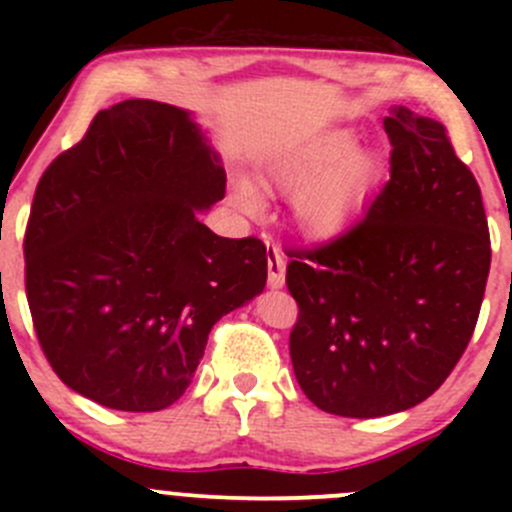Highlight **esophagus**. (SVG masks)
I'll return each mask as SVG.
<instances>
[{
  "label": "esophagus",
  "mask_w": 512,
  "mask_h": 512,
  "mask_svg": "<svg viewBox=\"0 0 512 512\" xmlns=\"http://www.w3.org/2000/svg\"><path fill=\"white\" fill-rule=\"evenodd\" d=\"M267 282L275 289L285 285V260H282L277 245H272L270 252H267Z\"/></svg>",
  "instance_id": "1"
}]
</instances>
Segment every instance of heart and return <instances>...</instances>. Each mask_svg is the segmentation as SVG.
Wrapping results in <instances>:
<instances>
[{
    "label": "heart",
    "mask_w": 512,
    "mask_h": 512,
    "mask_svg": "<svg viewBox=\"0 0 512 512\" xmlns=\"http://www.w3.org/2000/svg\"><path fill=\"white\" fill-rule=\"evenodd\" d=\"M354 151V133L329 131L294 143L267 163V180L282 193H294V220L312 240L342 235L379 175V160L369 153L352 156ZM235 205L257 215L265 200L250 180H237Z\"/></svg>",
    "instance_id": "heart-1"
}]
</instances>
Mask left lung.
<instances>
[{
	"instance_id": "8db88e82",
	"label": "left lung",
	"mask_w": 512,
	"mask_h": 512,
	"mask_svg": "<svg viewBox=\"0 0 512 512\" xmlns=\"http://www.w3.org/2000/svg\"><path fill=\"white\" fill-rule=\"evenodd\" d=\"M384 128L391 178L364 218L287 252L294 376L314 406L347 418L406 411L448 379L490 270L480 188L446 126L396 106Z\"/></svg>"
}]
</instances>
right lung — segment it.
I'll return each mask as SVG.
<instances>
[{
    "instance_id": "right-lung-1",
    "label": "right lung",
    "mask_w": 512,
    "mask_h": 512,
    "mask_svg": "<svg viewBox=\"0 0 512 512\" xmlns=\"http://www.w3.org/2000/svg\"><path fill=\"white\" fill-rule=\"evenodd\" d=\"M225 170L180 108L128 98L49 163L24 232V285L46 361L116 411L188 389L213 324L262 292L267 247L195 218Z\"/></svg>"
}]
</instances>
